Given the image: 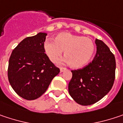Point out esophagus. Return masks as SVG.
Here are the masks:
<instances>
[{
	"label": "esophagus",
	"mask_w": 123,
	"mask_h": 123,
	"mask_svg": "<svg viewBox=\"0 0 123 123\" xmlns=\"http://www.w3.org/2000/svg\"><path fill=\"white\" fill-rule=\"evenodd\" d=\"M67 70V68H60V70H61V72L62 73V72H64V71H65Z\"/></svg>",
	"instance_id": "obj_1"
}]
</instances>
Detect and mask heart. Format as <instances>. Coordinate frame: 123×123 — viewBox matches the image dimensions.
I'll return each mask as SVG.
<instances>
[{
	"instance_id": "heart-1",
	"label": "heart",
	"mask_w": 123,
	"mask_h": 123,
	"mask_svg": "<svg viewBox=\"0 0 123 123\" xmlns=\"http://www.w3.org/2000/svg\"><path fill=\"white\" fill-rule=\"evenodd\" d=\"M43 49L53 62L58 61L62 51L65 50V61L73 68H80L86 65L92 58L95 46L89 38L69 32H62L54 38V41H46Z\"/></svg>"
}]
</instances>
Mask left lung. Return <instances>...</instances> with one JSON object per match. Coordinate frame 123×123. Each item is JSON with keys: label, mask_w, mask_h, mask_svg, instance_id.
<instances>
[{"label": "left lung", "mask_w": 123, "mask_h": 123, "mask_svg": "<svg viewBox=\"0 0 123 123\" xmlns=\"http://www.w3.org/2000/svg\"><path fill=\"white\" fill-rule=\"evenodd\" d=\"M96 53L82 69L72 70L69 94L79 104L89 106L104 97L111 89L116 76V58L101 40L96 39Z\"/></svg>", "instance_id": "8db88e82"}]
</instances>
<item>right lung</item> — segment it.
<instances>
[{"instance_id":"obj_1","label":"right lung","mask_w":123,"mask_h":123,"mask_svg":"<svg viewBox=\"0 0 123 123\" xmlns=\"http://www.w3.org/2000/svg\"><path fill=\"white\" fill-rule=\"evenodd\" d=\"M47 34L40 32L23 39L9 59L7 77L14 91L26 100L38 98L60 73L44 52Z\"/></svg>"}]
</instances>
